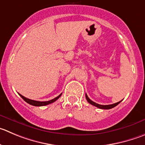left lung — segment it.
<instances>
[{"label": "left lung", "instance_id": "left-lung-1", "mask_svg": "<svg viewBox=\"0 0 145 145\" xmlns=\"http://www.w3.org/2000/svg\"><path fill=\"white\" fill-rule=\"evenodd\" d=\"M85 97H86V99L87 100H88V103H89V104L95 106V107H98V108H100V109H105V110H109V109H111V108H113V107H115V106L118 105L119 103H120L121 102H122V100L120 102H118V103H114V104H112V105H99L97 104V103H95V102L92 101V100H90V99L88 97V96L87 95V94H85Z\"/></svg>", "mask_w": 145, "mask_h": 145}]
</instances>
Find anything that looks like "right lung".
Here are the masks:
<instances>
[{
  "label": "right lung",
  "mask_w": 145,
  "mask_h": 145,
  "mask_svg": "<svg viewBox=\"0 0 145 145\" xmlns=\"http://www.w3.org/2000/svg\"><path fill=\"white\" fill-rule=\"evenodd\" d=\"M62 94H60V95H58L57 97H56V98L53 99V100H49V101H45V102H40V101H36V100H30V99L27 98V97H25L24 96H23L22 95L19 94V95L20 96V97H22V98L23 99V100H25V101L26 102V103H27L28 104L31 105H33V106H38V107H40V106H45V105H48L49 104H51V103H54V102H56V100H57V99L59 98V97L61 96Z\"/></svg>",
  "instance_id": "add662e5"
}]
</instances>
